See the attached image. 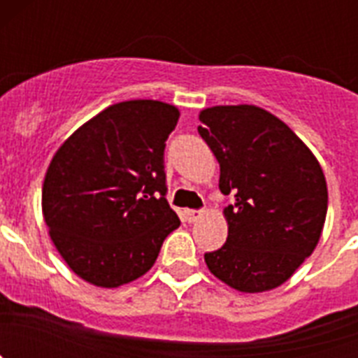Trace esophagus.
Returning a JSON list of instances; mask_svg holds the SVG:
<instances>
[{"label": "esophagus", "mask_w": 358, "mask_h": 358, "mask_svg": "<svg viewBox=\"0 0 358 358\" xmlns=\"http://www.w3.org/2000/svg\"><path fill=\"white\" fill-rule=\"evenodd\" d=\"M185 215H186V220H188V222L192 224V222H197L199 218H202V215H204V211L186 210V211H185Z\"/></svg>", "instance_id": "34e87169"}]
</instances>
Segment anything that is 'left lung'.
<instances>
[{"instance_id":"1","label":"left lung","mask_w":358,"mask_h":358,"mask_svg":"<svg viewBox=\"0 0 358 358\" xmlns=\"http://www.w3.org/2000/svg\"><path fill=\"white\" fill-rule=\"evenodd\" d=\"M199 134L220 164L227 240L206 252L213 276L238 292L285 283L314 252L328 210L321 164L287 123L256 106L201 110Z\"/></svg>"}]
</instances>
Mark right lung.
I'll return each mask as SVG.
<instances>
[{
    "instance_id": "obj_1",
    "label": "right lung",
    "mask_w": 358,
    "mask_h": 358,
    "mask_svg": "<svg viewBox=\"0 0 358 358\" xmlns=\"http://www.w3.org/2000/svg\"><path fill=\"white\" fill-rule=\"evenodd\" d=\"M179 109L157 100L109 106L55 152L43 185L50 238L73 273L116 289L143 276L181 220L169 206L164 147Z\"/></svg>"
}]
</instances>
